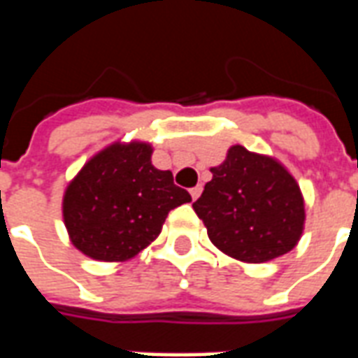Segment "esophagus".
<instances>
[{
    "instance_id": "34e87169",
    "label": "esophagus",
    "mask_w": 358,
    "mask_h": 358,
    "mask_svg": "<svg viewBox=\"0 0 358 358\" xmlns=\"http://www.w3.org/2000/svg\"><path fill=\"white\" fill-rule=\"evenodd\" d=\"M201 192H203V186H195V187H192V189H189V194H192V199H197V197H199V195H201Z\"/></svg>"
}]
</instances>
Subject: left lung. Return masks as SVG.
<instances>
[{
    "mask_svg": "<svg viewBox=\"0 0 358 358\" xmlns=\"http://www.w3.org/2000/svg\"><path fill=\"white\" fill-rule=\"evenodd\" d=\"M210 172L194 210L215 248L243 263H266L299 243L305 199L278 159L232 145Z\"/></svg>",
    "mask_w": 358,
    "mask_h": 358,
    "instance_id": "obj_1",
    "label": "left lung"
}]
</instances>
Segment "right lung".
I'll return each instance as SVG.
<instances>
[{
    "label": "right lung",
    "instance_id": "obj_1",
    "mask_svg": "<svg viewBox=\"0 0 358 358\" xmlns=\"http://www.w3.org/2000/svg\"><path fill=\"white\" fill-rule=\"evenodd\" d=\"M145 141H115L95 153L63 195L73 245L103 263H124L157 240L172 209L192 201L171 171L151 164Z\"/></svg>",
    "mask_w": 358,
    "mask_h": 358
}]
</instances>
